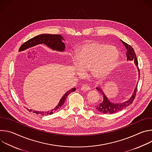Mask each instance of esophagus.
<instances>
[{
  "mask_svg": "<svg viewBox=\"0 0 152 152\" xmlns=\"http://www.w3.org/2000/svg\"><path fill=\"white\" fill-rule=\"evenodd\" d=\"M81 90L82 91H90L91 90V88L89 86H87V85H83L82 87H81Z\"/></svg>",
  "mask_w": 152,
  "mask_h": 152,
  "instance_id": "34e87169",
  "label": "esophagus"
}]
</instances>
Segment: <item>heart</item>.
Masks as SVG:
<instances>
[{
    "label": "heart",
    "instance_id": "obj_1",
    "mask_svg": "<svg viewBox=\"0 0 152 152\" xmlns=\"http://www.w3.org/2000/svg\"><path fill=\"white\" fill-rule=\"evenodd\" d=\"M119 52L114 47L96 42L84 43L72 57L73 64L82 70H90L91 75L102 79L115 69L119 59Z\"/></svg>",
    "mask_w": 152,
    "mask_h": 152
}]
</instances>
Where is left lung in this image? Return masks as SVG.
Listing matches in <instances>:
<instances>
[{
  "mask_svg": "<svg viewBox=\"0 0 152 152\" xmlns=\"http://www.w3.org/2000/svg\"><path fill=\"white\" fill-rule=\"evenodd\" d=\"M121 41L123 42V44L124 45L127 50V52H126L127 60L131 61H134L135 66H137L138 70V76L140 77V72L139 69L138 68V60H137V58L134 49L131 46L127 45L125 42H124L123 41L121 40ZM137 86L138 85H136V87L134 89V91L132 96L127 100L123 102L122 103H114V102H111L109 99H108L106 96L104 94L102 89H101L100 86H98V87L96 88V90H98L103 96V100L99 104H97L95 106L94 108L96 110V111H97L99 113H102L103 114H110L116 113L120 111L123 110L124 108L126 107L127 106H129L130 104H131L132 103L136 96Z\"/></svg>",
  "mask_w": 152,
  "mask_h": 152,
  "instance_id": "8db88e82",
  "label": "left lung"
}]
</instances>
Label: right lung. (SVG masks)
Returning <instances> with one entry per match:
<instances>
[{"mask_svg": "<svg viewBox=\"0 0 152 152\" xmlns=\"http://www.w3.org/2000/svg\"><path fill=\"white\" fill-rule=\"evenodd\" d=\"M62 40H64L63 37L61 35H52V34H41L38 35L26 42L21 45L20 48H19V52H21L29 48H31L32 47L35 46L37 45H40V44H45L46 46L49 48L50 49L56 50L58 52H64L65 50V48H66V46L63 42ZM76 91V88H73L69 91H67L61 99V100L59 102V103L58 105L54 108V109L51 110L50 111H33V110H28L29 112H32L37 114H40L41 115H51L54 112L57 111L58 109L64 104L65 101L66 100V98L69 96V94L73 91Z\"/></svg>", "mask_w": 152, "mask_h": 152, "instance_id": "add662e5", "label": "right lung"}]
</instances>
